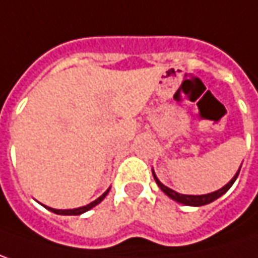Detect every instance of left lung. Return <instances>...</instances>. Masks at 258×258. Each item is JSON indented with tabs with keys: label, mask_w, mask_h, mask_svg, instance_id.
<instances>
[{
	"label": "left lung",
	"mask_w": 258,
	"mask_h": 258,
	"mask_svg": "<svg viewBox=\"0 0 258 258\" xmlns=\"http://www.w3.org/2000/svg\"><path fill=\"white\" fill-rule=\"evenodd\" d=\"M241 170V168H239ZM239 170H238V173L233 176V178L226 184V186H223L222 189H219V190H216V192H211V194H207V195H181V194H177L176 190H173V189H170V187H167L165 184H162L159 180H158V177L156 174L153 173L152 170V174L153 178H155V181H156V184L159 186V189L167 195V197H170L171 199H174L177 202H180V204H184V205H190V207H201V205H207V204H210V202H213V201H216L217 198H220L223 194H226L229 189H230V186L235 183V180L238 178V174H239Z\"/></svg>",
	"instance_id": "left-lung-1"
}]
</instances>
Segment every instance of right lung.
Returning a JSON list of instances; mask_svg holds the SVG:
<instances>
[{"instance_id":"obj_1","label":"right lung","mask_w":258,"mask_h":258,"mask_svg":"<svg viewBox=\"0 0 258 258\" xmlns=\"http://www.w3.org/2000/svg\"><path fill=\"white\" fill-rule=\"evenodd\" d=\"M110 189V187H109ZM109 189L106 190L105 194L102 195V197H99V198L96 199V201H93V202H90L88 205H84V207H80V208H74V210H56V208H50V207H47L50 211H53V213H56V214H60V216H80L82 213H85V211H88V210H91L93 207H96L97 204H100L105 197L109 194Z\"/></svg>"}]
</instances>
